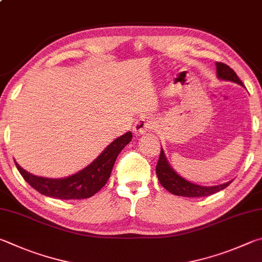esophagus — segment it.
I'll return each instance as SVG.
<instances>
[{
	"label": "esophagus",
	"instance_id": "obj_1",
	"mask_svg": "<svg viewBox=\"0 0 262 262\" xmlns=\"http://www.w3.org/2000/svg\"><path fill=\"white\" fill-rule=\"evenodd\" d=\"M157 125V122L155 119L147 115H144V116L139 117L137 119V122L134 126V131L137 136L144 135L149 130H153V128Z\"/></svg>",
	"mask_w": 262,
	"mask_h": 262
}]
</instances>
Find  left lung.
<instances>
[{"label":"left lung","mask_w":262,"mask_h":262,"mask_svg":"<svg viewBox=\"0 0 262 262\" xmlns=\"http://www.w3.org/2000/svg\"><path fill=\"white\" fill-rule=\"evenodd\" d=\"M216 72L217 77L220 79L230 80L237 84L243 85V81L238 78L236 72L232 69L224 64L222 62H216ZM157 176L159 178V182L164 189L171 192L172 194L181 195V196H189V198H196V196H207L210 194L216 193V192L221 191L230 184L231 182H228L226 184L216 185V186H200L190 183L189 181L182 178L180 175L172 170L171 167L169 166L166 158H164V153L161 148V153H160V158L157 164Z\"/></svg>","instance_id":"left-lung-1"}]
</instances>
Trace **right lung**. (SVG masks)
Instances as JSON below:
<instances>
[{
  "label": "right lung",
  "mask_w": 262,
  "mask_h": 262,
  "mask_svg": "<svg viewBox=\"0 0 262 262\" xmlns=\"http://www.w3.org/2000/svg\"><path fill=\"white\" fill-rule=\"evenodd\" d=\"M131 139V131L118 137L89 167L75 175L61 180L34 176L25 171L17 162L15 163L23 178L41 194L66 200L85 199L95 194L105 185L118 154L130 143Z\"/></svg>",
  "instance_id": "right-lung-1"
}]
</instances>
